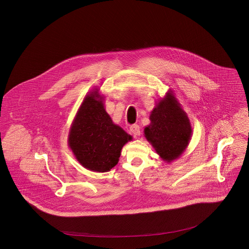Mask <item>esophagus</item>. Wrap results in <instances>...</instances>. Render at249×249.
<instances>
[{
	"mask_svg": "<svg viewBox=\"0 0 249 249\" xmlns=\"http://www.w3.org/2000/svg\"><path fill=\"white\" fill-rule=\"evenodd\" d=\"M129 130L132 134H134L135 136H139L140 135V126L138 124H132L130 127H129Z\"/></svg>",
	"mask_w": 249,
	"mask_h": 249,
	"instance_id": "esophagus-1",
	"label": "esophagus"
}]
</instances>
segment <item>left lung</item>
Here are the masks:
<instances>
[{"label":"left lung","mask_w":249,"mask_h":249,"mask_svg":"<svg viewBox=\"0 0 249 249\" xmlns=\"http://www.w3.org/2000/svg\"><path fill=\"white\" fill-rule=\"evenodd\" d=\"M149 120L150 124L143 129L145 139L163 161L172 163L178 160L190 143L193 129L173 90L170 89L156 103Z\"/></svg>","instance_id":"obj_1"}]
</instances>
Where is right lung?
I'll return each mask as SVG.
<instances>
[{
	"instance_id": "add662e5",
	"label": "right lung",
	"mask_w": 249,
	"mask_h": 249,
	"mask_svg": "<svg viewBox=\"0 0 249 249\" xmlns=\"http://www.w3.org/2000/svg\"><path fill=\"white\" fill-rule=\"evenodd\" d=\"M104 101L100 89L88 92L68 135V145L75 159L83 168L96 173H107L114 168L123 146L132 140L131 135L113 123Z\"/></svg>"
}]
</instances>
